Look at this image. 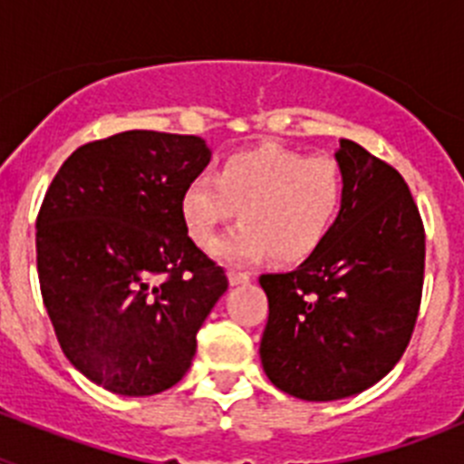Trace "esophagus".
<instances>
[{"label":"esophagus","instance_id":"34e87169","mask_svg":"<svg viewBox=\"0 0 464 464\" xmlns=\"http://www.w3.org/2000/svg\"><path fill=\"white\" fill-rule=\"evenodd\" d=\"M227 281H229V285H244V283L251 281V276H248L246 272H235V269H229Z\"/></svg>","mask_w":464,"mask_h":464}]
</instances>
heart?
<instances>
[{
    "mask_svg": "<svg viewBox=\"0 0 464 464\" xmlns=\"http://www.w3.org/2000/svg\"><path fill=\"white\" fill-rule=\"evenodd\" d=\"M343 202V174L330 155L285 149L232 153L218 176L202 174L181 192L188 235L207 246L241 213L244 223L213 241L211 256L248 265L272 253L278 262L309 257L330 235Z\"/></svg>",
    "mask_w": 464,
    "mask_h": 464,
    "instance_id": "heart-1",
    "label": "heart"
}]
</instances>
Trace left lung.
<instances>
[{
	"label": "left lung",
	"mask_w": 464,
	"mask_h": 464,
	"mask_svg": "<svg viewBox=\"0 0 464 464\" xmlns=\"http://www.w3.org/2000/svg\"><path fill=\"white\" fill-rule=\"evenodd\" d=\"M343 202L330 235L288 274H262V370L306 401L358 395L401 358L420 306L425 232L400 171L355 141L334 150Z\"/></svg>",
	"instance_id": "1"
}]
</instances>
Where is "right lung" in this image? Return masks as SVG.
Listing matches in <instances>:
<instances>
[{
    "label": "right lung",
    "instance_id": "right-lung-1",
    "mask_svg": "<svg viewBox=\"0 0 464 464\" xmlns=\"http://www.w3.org/2000/svg\"><path fill=\"white\" fill-rule=\"evenodd\" d=\"M202 137L130 130L73 150L36 218L44 304L69 362L122 397L186 376L227 276L188 237L181 192Z\"/></svg>",
    "mask_w": 464,
    "mask_h": 464
}]
</instances>
